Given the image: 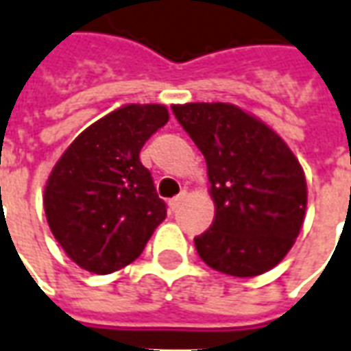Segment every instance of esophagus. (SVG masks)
I'll return each instance as SVG.
<instances>
[{
  "label": "esophagus",
  "mask_w": 351,
  "mask_h": 351,
  "mask_svg": "<svg viewBox=\"0 0 351 351\" xmlns=\"http://www.w3.org/2000/svg\"><path fill=\"white\" fill-rule=\"evenodd\" d=\"M184 199H186V192H180V193H178V195H176V197H173V199L169 201V209L175 213V210L178 209L180 205H182Z\"/></svg>",
  "instance_id": "obj_1"
}]
</instances>
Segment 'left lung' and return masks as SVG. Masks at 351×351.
<instances>
[{
	"label": "left lung",
	"mask_w": 351,
	"mask_h": 351,
	"mask_svg": "<svg viewBox=\"0 0 351 351\" xmlns=\"http://www.w3.org/2000/svg\"><path fill=\"white\" fill-rule=\"evenodd\" d=\"M173 112L207 161L215 218L193 239L201 261L235 278L278 266L306 217L300 161L271 127L235 104L188 102Z\"/></svg>",
	"instance_id": "obj_1"
}]
</instances>
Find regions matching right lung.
I'll use <instances>...</instances> for the list:
<instances>
[{
	"label": "right lung",
	"mask_w": 351,
	"mask_h": 351,
	"mask_svg": "<svg viewBox=\"0 0 351 351\" xmlns=\"http://www.w3.org/2000/svg\"><path fill=\"white\" fill-rule=\"evenodd\" d=\"M167 121L163 104H123L77 134L55 163L43 209L80 268L104 276L131 264L167 217L138 156Z\"/></svg>",
	"instance_id": "right-lung-1"
}]
</instances>
